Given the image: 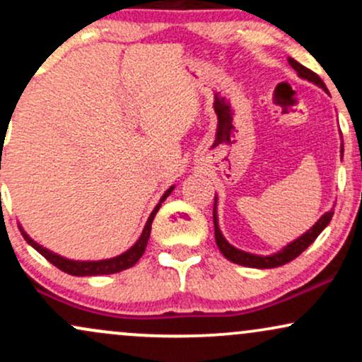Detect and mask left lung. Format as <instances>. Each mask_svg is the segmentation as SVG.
<instances>
[{
	"label": "left lung",
	"mask_w": 362,
	"mask_h": 362,
	"mask_svg": "<svg viewBox=\"0 0 362 362\" xmlns=\"http://www.w3.org/2000/svg\"><path fill=\"white\" fill-rule=\"evenodd\" d=\"M289 64H291V68L296 69L298 76L303 78V80L313 83V85L320 86V88L325 90L328 93L325 83L322 81V78H320L318 74H315L313 71H311V69L305 68V66L300 64V62L294 61L293 57H289ZM340 155H344V143H340ZM340 158H342V156H340ZM216 206H218V197H214L213 219H214L216 245H218L219 252H221L228 260L233 262V264L245 265V267H253V269L279 267V265H284V264H288V262L294 260L298 255H301V253L305 252L306 248H308L310 245L315 242V240H317V236L322 233L323 230H325V228L328 226V223H330L332 216H334V207H332V209L327 211V213L323 214L322 218H320L318 221L315 223L308 231H306V233H303L301 236H298L296 240H293V242L286 245V247H282L279 252L271 253V255H257V253H248V252L240 250V248L233 247V245H231L226 238H224L221 230H219L218 211H216Z\"/></svg>",
	"instance_id": "left-lung-1"
}]
</instances>
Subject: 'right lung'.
<instances>
[{
	"label": "right lung",
	"mask_w": 362,
	"mask_h": 362,
	"mask_svg": "<svg viewBox=\"0 0 362 362\" xmlns=\"http://www.w3.org/2000/svg\"><path fill=\"white\" fill-rule=\"evenodd\" d=\"M173 189H175V185L170 187L167 192L161 195L160 202H158L155 209H153V213L149 214L148 221H146V224H144V230H143V233H141L138 242L132 245L129 250L120 253V255H117V257H112V259H105V260H71V259H66V257L57 255V253L47 250V248L42 247V245L34 242V240H32L30 236L27 235V231H25L22 226H18V228H20V231H22L25 242L30 245V247H34L35 250L44 257V259H47L52 265H56L57 269H61L62 272L71 274V276H103V274H115V272L126 271V269L132 267V265H134L136 262H138L141 257H143L144 250H146L149 233H151L153 219H155L158 209L161 207V202H163L165 199H167L168 195L172 194Z\"/></svg>",
	"instance_id": "add662e5"
}]
</instances>
